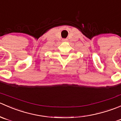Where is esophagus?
Returning a JSON list of instances; mask_svg holds the SVG:
<instances>
[{
  "instance_id": "obj_1",
  "label": "esophagus",
  "mask_w": 121,
  "mask_h": 121,
  "mask_svg": "<svg viewBox=\"0 0 121 121\" xmlns=\"http://www.w3.org/2000/svg\"><path fill=\"white\" fill-rule=\"evenodd\" d=\"M68 41V39H62V41L63 42H66V41Z\"/></svg>"
}]
</instances>
